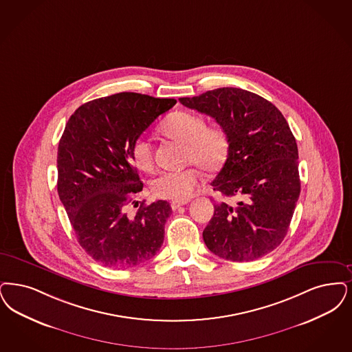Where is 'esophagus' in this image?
<instances>
[{
	"label": "esophagus",
	"instance_id": "esophagus-1",
	"mask_svg": "<svg viewBox=\"0 0 352 352\" xmlns=\"http://www.w3.org/2000/svg\"><path fill=\"white\" fill-rule=\"evenodd\" d=\"M184 204H187V201H171V208H173V211H175V210H178L179 207H182Z\"/></svg>",
	"mask_w": 352,
	"mask_h": 352
}]
</instances>
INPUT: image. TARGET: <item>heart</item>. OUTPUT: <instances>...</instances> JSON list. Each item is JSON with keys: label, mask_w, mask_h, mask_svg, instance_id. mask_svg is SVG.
I'll list each match as a JSON object with an SVG mask.
<instances>
[{"label": "heart", "mask_w": 352, "mask_h": 352, "mask_svg": "<svg viewBox=\"0 0 352 352\" xmlns=\"http://www.w3.org/2000/svg\"><path fill=\"white\" fill-rule=\"evenodd\" d=\"M160 131L171 139L184 142V160L197 165L203 171L219 169L229 152V139L220 126H206L201 115L191 111H175L161 123ZM136 166L142 171H152L155 166L151 141L139 138L131 148ZM199 171L187 168L178 171H164L152 181L151 188L155 197L174 201L190 199L199 183Z\"/></svg>", "instance_id": "1"}]
</instances>
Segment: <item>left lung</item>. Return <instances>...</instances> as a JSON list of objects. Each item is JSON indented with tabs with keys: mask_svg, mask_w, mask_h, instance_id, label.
<instances>
[{
	"mask_svg": "<svg viewBox=\"0 0 352 352\" xmlns=\"http://www.w3.org/2000/svg\"><path fill=\"white\" fill-rule=\"evenodd\" d=\"M183 106L206 113L226 129L229 152L211 183L237 204H214L203 239L214 255L255 261L281 243L300 195L298 151L283 113L267 99L239 87H220Z\"/></svg>",
	"mask_w": 352,
	"mask_h": 352,
	"instance_id": "obj_1",
	"label": "left lung"
}]
</instances>
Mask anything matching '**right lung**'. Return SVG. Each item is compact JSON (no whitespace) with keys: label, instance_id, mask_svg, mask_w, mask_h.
<instances>
[{"label":"right lung","instance_id":"obj_1","mask_svg":"<svg viewBox=\"0 0 352 352\" xmlns=\"http://www.w3.org/2000/svg\"><path fill=\"white\" fill-rule=\"evenodd\" d=\"M175 99L119 93L80 106L57 149V192L78 243L106 267H135L164 243L171 207L141 204L135 219L126 206L142 190L132 144Z\"/></svg>","mask_w":352,"mask_h":352}]
</instances>
